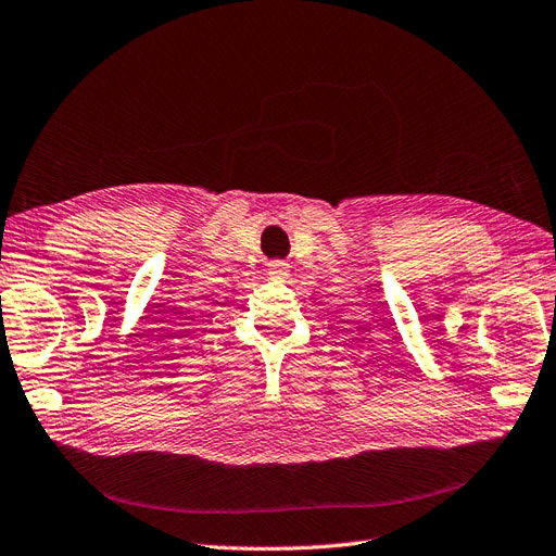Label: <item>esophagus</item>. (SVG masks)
Returning a JSON list of instances; mask_svg holds the SVG:
<instances>
[{"mask_svg": "<svg viewBox=\"0 0 556 556\" xmlns=\"http://www.w3.org/2000/svg\"><path fill=\"white\" fill-rule=\"evenodd\" d=\"M289 263L286 261H273L270 265H267V275L275 277V279H289L291 277V270H289Z\"/></svg>", "mask_w": 556, "mask_h": 556, "instance_id": "34e87169", "label": "esophagus"}]
</instances>
